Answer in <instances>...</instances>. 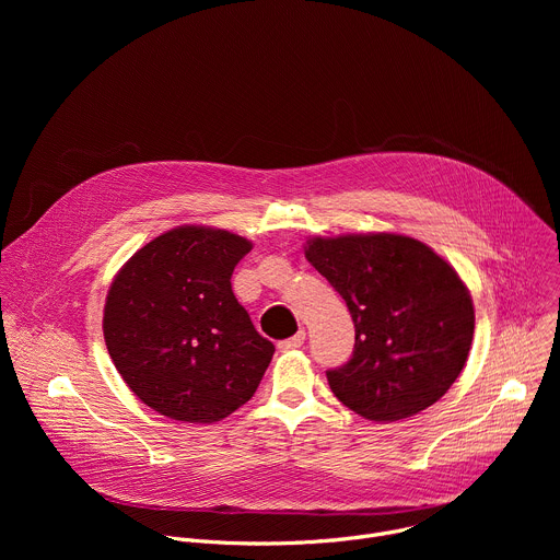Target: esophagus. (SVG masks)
I'll return each mask as SVG.
<instances>
[{
  "label": "esophagus",
  "instance_id": "obj_1",
  "mask_svg": "<svg viewBox=\"0 0 560 560\" xmlns=\"http://www.w3.org/2000/svg\"><path fill=\"white\" fill-rule=\"evenodd\" d=\"M303 341H305V330H299L294 337L279 341V350H296L303 346Z\"/></svg>",
  "mask_w": 560,
  "mask_h": 560
}]
</instances>
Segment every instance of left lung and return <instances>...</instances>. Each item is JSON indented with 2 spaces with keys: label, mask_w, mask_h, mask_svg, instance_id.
Listing matches in <instances>:
<instances>
[{
  "label": "left lung",
  "mask_w": 560,
  "mask_h": 560,
  "mask_svg": "<svg viewBox=\"0 0 560 560\" xmlns=\"http://www.w3.org/2000/svg\"><path fill=\"white\" fill-rule=\"evenodd\" d=\"M305 259L343 296L354 352L328 370L352 412L392 423L434 406L458 378L474 337V305L456 270L412 236H314Z\"/></svg>",
  "instance_id": "8db88e82"
}]
</instances>
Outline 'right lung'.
<instances>
[{"instance_id": "1", "label": "right lung", "mask_w": 560, "mask_h": 560, "mask_svg": "<svg viewBox=\"0 0 560 560\" xmlns=\"http://www.w3.org/2000/svg\"><path fill=\"white\" fill-rule=\"evenodd\" d=\"M248 238L206 225L154 236L117 272L104 339L126 385L154 412L214 423L257 392L275 346L264 339L230 277Z\"/></svg>"}]
</instances>
